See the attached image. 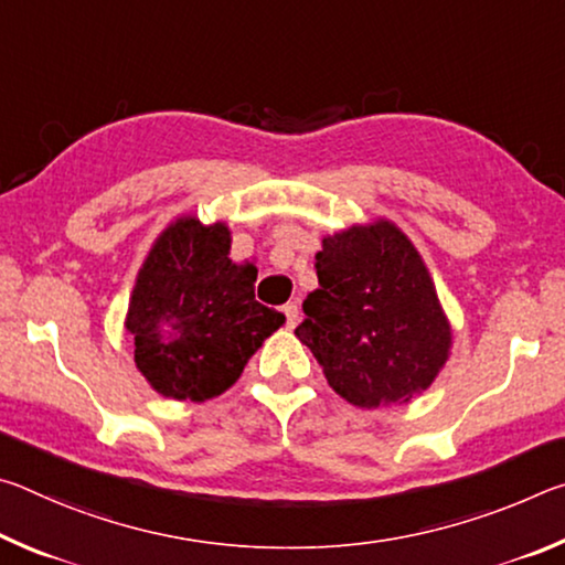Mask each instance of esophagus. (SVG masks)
Here are the masks:
<instances>
[{"label": "esophagus", "mask_w": 565, "mask_h": 565, "mask_svg": "<svg viewBox=\"0 0 565 565\" xmlns=\"http://www.w3.org/2000/svg\"><path fill=\"white\" fill-rule=\"evenodd\" d=\"M284 317H286V327L289 329H294L296 323H299V306H296V301L284 306Z\"/></svg>", "instance_id": "34e87169"}]
</instances>
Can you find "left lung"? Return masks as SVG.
<instances>
[{
	"mask_svg": "<svg viewBox=\"0 0 565 565\" xmlns=\"http://www.w3.org/2000/svg\"><path fill=\"white\" fill-rule=\"evenodd\" d=\"M319 289L296 339L359 408L408 404L441 374L454 331L414 242L379 216L321 238Z\"/></svg>",
	"mask_w": 565,
	"mask_h": 565,
	"instance_id": "left-lung-1",
	"label": "left lung"
}]
</instances>
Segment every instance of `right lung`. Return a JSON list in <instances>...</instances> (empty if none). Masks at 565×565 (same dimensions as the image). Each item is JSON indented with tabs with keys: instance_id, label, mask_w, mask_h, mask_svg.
Instances as JSON below:
<instances>
[{
	"instance_id": "1",
	"label": "right lung",
	"mask_w": 565,
	"mask_h": 565,
	"mask_svg": "<svg viewBox=\"0 0 565 565\" xmlns=\"http://www.w3.org/2000/svg\"><path fill=\"white\" fill-rule=\"evenodd\" d=\"M228 252L226 222L181 214L139 266L124 329L139 374L159 396L194 404L222 396L286 321L254 299L256 266L232 262Z\"/></svg>"
}]
</instances>
